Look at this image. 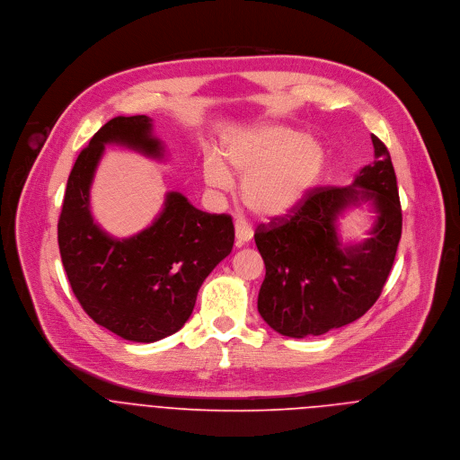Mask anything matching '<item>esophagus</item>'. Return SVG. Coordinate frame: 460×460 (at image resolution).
I'll list each match as a JSON object with an SVG mask.
<instances>
[{"label": "esophagus", "instance_id": "1", "mask_svg": "<svg viewBox=\"0 0 460 460\" xmlns=\"http://www.w3.org/2000/svg\"><path fill=\"white\" fill-rule=\"evenodd\" d=\"M253 239V230L252 226L243 221V219H237L235 221V241H237V246H244L246 243H250Z\"/></svg>", "mask_w": 460, "mask_h": 460}]
</instances>
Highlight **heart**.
Returning a JSON list of instances; mask_svg holds the SVG:
<instances>
[{
  "instance_id": "heart-1",
  "label": "heart",
  "mask_w": 460,
  "mask_h": 460,
  "mask_svg": "<svg viewBox=\"0 0 460 460\" xmlns=\"http://www.w3.org/2000/svg\"><path fill=\"white\" fill-rule=\"evenodd\" d=\"M221 155L223 163L214 155L205 159V182L225 191L232 188V175L243 179V201L262 217L296 208L326 168L324 146L285 126H262L232 136Z\"/></svg>"
}]
</instances>
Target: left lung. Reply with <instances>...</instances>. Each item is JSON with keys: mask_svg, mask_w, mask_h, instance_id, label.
I'll list each match as a JSON object with an SVG mask.
<instances>
[{"mask_svg": "<svg viewBox=\"0 0 460 460\" xmlns=\"http://www.w3.org/2000/svg\"><path fill=\"white\" fill-rule=\"evenodd\" d=\"M376 161L352 186L315 188L290 214L259 225L265 263L259 314L279 334L319 336L363 317L379 299L402 235V208L386 145L372 134ZM368 200L378 214L373 237L341 245L337 216Z\"/></svg>", "mask_w": 460, "mask_h": 460, "instance_id": "8db88e82", "label": "left lung"}]
</instances>
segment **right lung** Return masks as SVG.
<instances>
[{
    "mask_svg": "<svg viewBox=\"0 0 460 460\" xmlns=\"http://www.w3.org/2000/svg\"><path fill=\"white\" fill-rule=\"evenodd\" d=\"M108 143L163 159L164 146L146 115L117 117L93 134L66 181L58 246L72 292L83 310L124 340L152 343L191 317L198 290L234 248L226 214L198 210L177 191L150 226L128 239L108 235L90 210V186Z\"/></svg>",
    "mask_w": 460,
    "mask_h": 460,
    "instance_id": "right-lung-1",
    "label": "right lung"
}]
</instances>
